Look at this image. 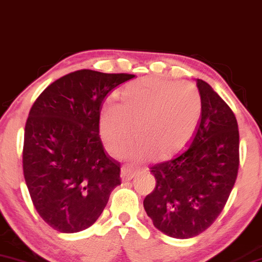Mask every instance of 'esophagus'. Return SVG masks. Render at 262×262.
Wrapping results in <instances>:
<instances>
[{"instance_id": "34e87169", "label": "esophagus", "mask_w": 262, "mask_h": 262, "mask_svg": "<svg viewBox=\"0 0 262 262\" xmlns=\"http://www.w3.org/2000/svg\"><path fill=\"white\" fill-rule=\"evenodd\" d=\"M135 174H136V171H134L132 169L130 168H126L124 167L121 169V179L124 181H128L131 180L132 178L135 177Z\"/></svg>"}]
</instances>
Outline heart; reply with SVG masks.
Here are the masks:
<instances>
[{"instance_id": "obj_1", "label": "heart", "mask_w": 262, "mask_h": 262, "mask_svg": "<svg viewBox=\"0 0 262 262\" xmlns=\"http://www.w3.org/2000/svg\"><path fill=\"white\" fill-rule=\"evenodd\" d=\"M202 113L199 89L191 83L147 77L126 84L120 104L109 103L100 116V134L110 152H122L135 134L128 156L165 159L192 137Z\"/></svg>"}]
</instances>
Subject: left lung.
<instances>
[{
	"mask_svg": "<svg viewBox=\"0 0 262 262\" xmlns=\"http://www.w3.org/2000/svg\"><path fill=\"white\" fill-rule=\"evenodd\" d=\"M202 113L185 152L150 169L156 187L143 200L147 216L171 238L201 234L222 212L239 168L234 113L208 83L196 79Z\"/></svg>",
	"mask_w": 262,
	"mask_h": 262,
	"instance_id": "8db88e82",
	"label": "left lung"
}]
</instances>
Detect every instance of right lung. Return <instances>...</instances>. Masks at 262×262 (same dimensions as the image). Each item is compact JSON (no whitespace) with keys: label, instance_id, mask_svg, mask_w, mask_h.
Segmentation results:
<instances>
[{"label":"right lung","instance_id":"add662e5","mask_svg":"<svg viewBox=\"0 0 262 262\" xmlns=\"http://www.w3.org/2000/svg\"><path fill=\"white\" fill-rule=\"evenodd\" d=\"M127 73L79 70L51 83L33 104L24 130L23 173L33 205L61 233L89 228L121 184L104 150L100 106Z\"/></svg>","mask_w":262,"mask_h":262}]
</instances>
